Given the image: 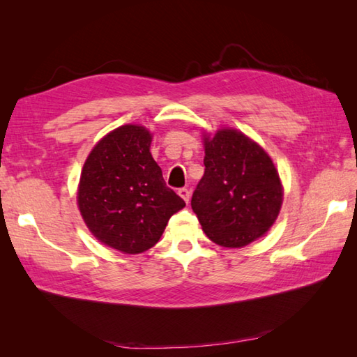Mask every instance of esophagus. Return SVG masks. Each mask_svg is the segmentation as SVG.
<instances>
[{"mask_svg":"<svg viewBox=\"0 0 357 357\" xmlns=\"http://www.w3.org/2000/svg\"><path fill=\"white\" fill-rule=\"evenodd\" d=\"M178 195H179L181 198H183L185 202L190 201V190H188V188H185V187L179 188V190H178Z\"/></svg>","mask_w":357,"mask_h":357,"instance_id":"esophagus-1","label":"esophagus"}]
</instances>
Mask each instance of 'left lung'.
<instances>
[{
    "mask_svg": "<svg viewBox=\"0 0 357 357\" xmlns=\"http://www.w3.org/2000/svg\"><path fill=\"white\" fill-rule=\"evenodd\" d=\"M204 176L192 196L202 230L219 245L239 248L267 231L279 215L282 185L275 164L233 128L204 139Z\"/></svg>",
    "mask_w": 357,
    "mask_h": 357,
    "instance_id": "8db88e82",
    "label": "left lung"
}]
</instances>
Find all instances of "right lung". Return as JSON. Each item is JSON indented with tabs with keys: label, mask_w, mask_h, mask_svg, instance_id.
Instances as JSON below:
<instances>
[{
	"label": "right lung",
	"mask_w": 357,
	"mask_h": 357,
	"mask_svg": "<svg viewBox=\"0 0 357 357\" xmlns=\"http://www.w3.org/2000/svg\"><path fill=\"white\" fill-rule=\"evenodd\" d=\"M151 135L123 126L105 135L82 167L78 206L102 244L136 255L153 247L172 215L185 207L150 153Z\"/></svg>",
	"instance_id": "add662e5"
}]
</instances>
